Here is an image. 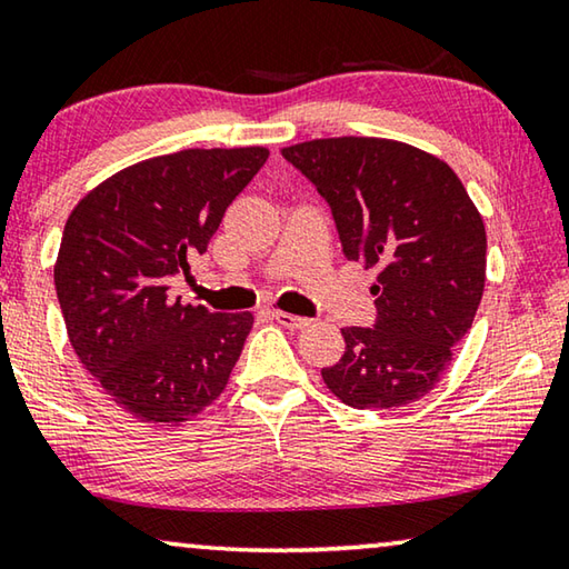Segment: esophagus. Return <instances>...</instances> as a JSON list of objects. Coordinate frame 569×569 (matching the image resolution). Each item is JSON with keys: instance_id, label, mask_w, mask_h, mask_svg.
I'll use <instances>...</instances> for the list:
<instances>
[{"instance_id": "esophagus-1", "label": "esophagus", "mask_w": 569, "mask_h": 569, "mask_svg": "<svg viewBox=\"0 0 569 569\" xmlns=\"http://www.w3.org/2000/svg\"><path fill=\"white\" fill-rule=\"evenodd\" d=\"M273 319L281 323V327H286V329H291V331H301V329H306V327H311V319H306V317H293V313H286V311H273Z\"/></svg>"}]
</instances>
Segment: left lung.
<instances>
[{
  "instance_id": "left-lung-1",
  "label": "left lung",
  "mask_w": 569,
  "mask_h": 569,
  "mask_svg": "<svg viewBox=\"0 0 569 569\" xmlns=\"http://www.w3.org/2000/svg\"><path fill=\"white\" fill-rule=\"evenodd\" d=\"M331 207L347 260L380 268L372 327H347L323 382L357 410L428 395L471 329L486 281V230L446 161L402 141L339 137L281 151Z\"/></svg>"
}]
</instances>
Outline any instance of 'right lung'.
Instances as JSON below:
<instances>
[{
	"label": "right lung",
	"mask_w": 569,
	"mask_h": 569,
	"mask_svg": "<svg viewBox=\"0 0 569 569\" xmlns=\"http://www.w3.org/2000/svg\"><path fill=\"white\" fill-rule=\"evenodd\" d=\"M268 149H184L121 169L70 212L56 291L76 355L129 415L179 426L220 398L252 313L171 299Z\"/></svg>",
	"instance_id": "1"
}]
</instances>
